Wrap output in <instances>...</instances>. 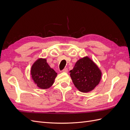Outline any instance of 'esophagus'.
I'll use <instances>...</instances> for the list:
<instances>
[{
    "label": "esophagus",
    "instance_id": "34e87169",
    "mask_svg": "<svg viewBox=\"0 0 130 130\" xmlns=\"http://www.w3.org/2000/svg\"><path fill=\"white\" fill-rule=\"evenodd\" d=\"M62 72H65V73H67L68 72V68H64V69H63L62 70Z\"/></svg>",
    "mask_w": 130,
    "mask_h": 130
}]
</instances>
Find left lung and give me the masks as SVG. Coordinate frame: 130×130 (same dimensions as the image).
<instances>
[{
  "mask_svg": "<svg viewBox=\"0 0 130 130\" xmlns=\"http://www.w3.org/2000/svg\"><path fill=\"white\" fill-rule=\"evenodd\" d=\"M69 72L75 86L84 93L93 90L99 84L101 77L100 69L88 57L78 60Z\"/></svg>",
  "mask_w": 130,
  "mask_h": 130,
  "instance_id": "left-lung-1",
  "label": "left lung"
}]
</instances>
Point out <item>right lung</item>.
Here are the masks:
<instances>
[{
	"instance_id": "right-lung-1",
	"label": "right lung",
	"mask_w": 130,
	"mask_h": 130,
	"mask_svg": "<svg viewBox=\"0 0 130 130\" xmlns=\"http://www.w3.org/2000/svg\"><path fill=\"white\" fill-rule=\"evenodd\" d=\"M32 79L38 87L48 88L53 84L57 73L51 68L45 59L40 58L34 63L31 70Z\"/></svg>"
}]
</instances>
